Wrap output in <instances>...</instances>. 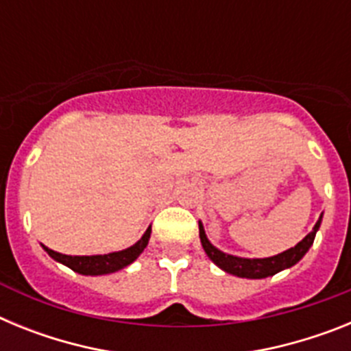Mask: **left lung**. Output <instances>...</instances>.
<instances>
[{
	"label": "left lung",
	"mask_w": 351,
	"mask_h": 351,
	"mask_svg": "<svg viewBox=\"0 0 351 351\" xmlns=\"http://www.w3.org/2000/svg\"><path fill=\"white\" fill-rule=\"evenodd\" d=\"M322 218H324V213L320 214L318 221L315 223L313 230L309 232L306 237L300 241L299 244H295L290 250L283 251V253H278L274 256H267V258H244V256H235L230 253H225V251L218 250L207 239L206 228H204L202 221H198V230H200V243H202L204 251L206 255L209 256L210 262L216 263L221 271L228 272L232 276H237V278H247V280H263V278H271V276L278 274V272L285 271V269L293 267L295 263H299L304 258V255L308 253L309 247L313 246L316 237V232L322 225Z\"/></svg>",
	"instance_id": "obj_1"
}]
</instances>
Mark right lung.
I'll return each mask as SVG.
<instances>
[{
  "label": "right lung",
  "instance_id": "right-lung-1",
  "mask_svg": "<svg viewBox=\"0 0 351 351\" xmlns=\"http://www.w3.org/2000/svg\"><path fill=\"white\" fill-rule=\"evenodd\" d=\"M151 237V226L144 232L141 239L133 246L126 247L121 251H112L107 255H91V256H70L58 253V251L49 250L47 246L42 247L47 251V255L51 256L56 262L63 263L68 269H71L77 274L82 276H104V274H112V272L121 271V269L128 267L130 263H133L138 256L142 255V251L145 250Z\"/></svg>",
  "mask_w": 351,
  "mask_h": 351
}]
</instances>
